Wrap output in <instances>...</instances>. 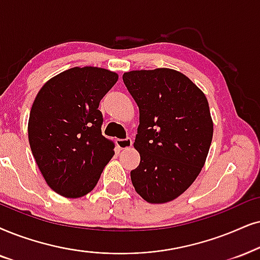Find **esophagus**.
Masks as SVG:
<instances>
[{"label": "esophagus", "mask_w": 260, "mask_h": 260, "mask_svg": "<svg viewBox=\"0 0 260 260\" xmlns=\"http://www.w3.org/2000/svg\"><path fill=\"white\" fill-rule=\"evenodd\" d=\"M133 141L131 138H126V139H117L116 140V145L120 147L121 150H126V149H129L131 146H132Z\"/></svg>", "instance_id": "obj_1"}]
</instances>
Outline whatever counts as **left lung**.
I'll list each match as a JSON object with an SVG mask.
<instances>
[{
  "mask_svg": "<svg viewBox=\"0 0 260 260\" xmlns=\"http://www.w3.org/2000/svg\"><path fill=\"white\" fill-rule=\"evenodd\" d=\"M122 79L139 107L134 189L150 204L172 202L205 164L213 134L209 102L189 78L172 68L131 71Z\"/></svg>",
  "mask_w": 260,
  "mask_h": 260,
  "instance_id": "1",
  "label": "left lung"
}]
</instances>
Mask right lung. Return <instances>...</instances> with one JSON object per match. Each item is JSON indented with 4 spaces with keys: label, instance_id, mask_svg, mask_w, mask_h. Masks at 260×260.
Here are the masks:
<instances>
[{
    "label": "right lung",
    "instance_id": "1",
    "mask_svg": "<svg viewBox=\"0 0 260 260\" xmlns=\"http://www.w3.org/2000/svg\"><path fill=\"white\" fill-rule=\"evenodd\" d=\"M119 75L101 67H73L43 85L32 104L28 141L47 185L66 198L86 196L113 158L102 134L100 102Z\"/></svg>",
    "mask_w": 260,
    "mask_h": 260
}]
</instances>
